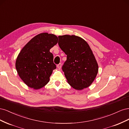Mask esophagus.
<instances>
[{
  "label": "esophagus",
  "instance_id": "34e87169",
  "mask_svg": "<svg viewBox=\"0 0 129 129\" xmlns=\"http://www.w3.org/2000/svg\"><path fill=\"white\" fill-rule=\"evenodd\" d=\"M61 67H62L61 63H59V64H58L57 65V68H58V69H61Z\"/></svg>",
  "mask_w": 129,
  "mask_h": 129
}]
</instances>
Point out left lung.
I'll list each match as a JSON object with an SVG mask.
<instances>
[{"instance_id": "1", "label": "left lung", "mask_w": 129, "mask_h": 129, "mask_svg": "<svg viewBox=\"0 0 129 129\" xmlns=\"http://www.w3.org/2000/svg\"><path fill=\"white\" fill-rule=\"evenodd\" d=\"M58 38V46L66 55L62 66L67 82L81 90L90 85L99 71V66L88 43L75 35H64Z\"/></svg>"}]
</instances>
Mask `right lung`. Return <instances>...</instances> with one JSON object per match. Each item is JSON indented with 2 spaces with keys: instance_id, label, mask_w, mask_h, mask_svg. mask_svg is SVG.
Wrapping results in <instances>:
<instances>
[{
  "instance_id": "right-lung-1",
  "label": "right lung",
  "mask_w": 129,
  "mask_h": 129,
  "mask_svg": "<svg viewBox=\"0 0 129 129\" xmlns=\"http://www.w3.org/2000/svg\"><path fill=\"white\" fill-rule=\"evenodd\" d=\"M55 35L42 33L33 38L17 56L15 68L20 79L29 88L39 89L48 83L56 69L50 49L57 44Z\"/></svg>"
}]
</instances>
